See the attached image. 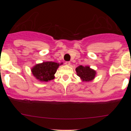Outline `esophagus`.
I'll use <instances>...</instances> for the list:
<instances>
[{"mask_svg": "<svg viewBox=\"0 0 131 131\" xmlns=\"http://www.w3.org/2000/svg\"><path fill=\"white\" fill-rule=\"evenodd\" d=\"M71 63L70 62V61H66L65 62V64L66 65H70Z\"/></svg>", "mask_w": 131, "mask_h": 131, "instance_id": "1", "label": "esophagus"}]
</instances>
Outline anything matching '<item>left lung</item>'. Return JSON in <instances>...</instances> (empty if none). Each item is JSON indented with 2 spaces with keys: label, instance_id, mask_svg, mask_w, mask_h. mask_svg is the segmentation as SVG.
<instances>
[{
  "label": "left lung",
  "instance_id": "1",
  "mask_svg": "<svg viewBox=\"0 0 131 131\" xmlns=\"http://www.w3.org/2000/svg\"><path fill=\"white\" fill-rule=\"evenodd\" d=\"M77 75L84 81H92L95 76V71L90 68L89 67L80 65L76 68Z\"/></svg>",
  "mask_w": 131,
  "mask_h": 131
}]
</instances>
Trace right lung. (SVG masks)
Segmentation results:
<instances>
[{
  "label": "right lung",
  "instance_id": "add662e5",
  "mask_svg": "<svg viewBox=\"0 0 131 131\" xmlns=\"http://www.w3.org/2000/svg\"><path fill=\"white\" fill-rule=\"evenodd\" d=\"M59 64L52 61H46L37 64L32 69L33 75L40 81L47 82L54 79V74L56 73Z\"/></svg>",
  "mask_w": 131,
  "mask_h": 131
}]
</instances>
